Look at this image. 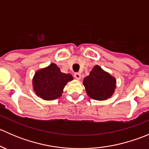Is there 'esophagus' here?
<instances>
[{
  "label": "esophagus",
  "mask_w": 149,
  "mask_h": 149,
  "mask_svg": "<svg viewBox=\"0 0 149 149\" xmlns=\"http://www.w3.org/2000/svg\"><path fill=\"white\" fill-rule=\"evenodd\" d=\"M81 73H74V77L76 78L77 80H80L81 79Z\"/></svg>",
  "instance_id": "obj_1"
}]
</instances>
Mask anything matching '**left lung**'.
I'll list each match as a JSON object with an SVG mask.
<instances>
[{
	"label": "left lung",
	"mask_w": 149,
	"mask_h": 149,
	"mask_svg": "<svg viewBox=\"0 0 149 149\" xmlns=\"http://www.w3.org/2000/svg\"><path fill=\"white\" fill-rule=\"evenodd\" d=\"M116 83L115 78L98 65L93 68L83 81L87 95L98 101L110 98L115 92Z\"/></svg>",
	"instance_id": "obj_1"
}]
</instances>
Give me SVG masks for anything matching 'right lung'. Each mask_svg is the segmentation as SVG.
Masks as SVG:
<instances>
[{"instance_id":"1","label":"right lung","mask_w":149,"mask_h":149,"mask_svg":"<svg viewBox=\"0 0 149 149\" xmlns=\"http://www.w3.org/2000/svg\"><path fill=\"white\" fill-rule=\"evenodd\" d=\"M72 80L70 73H62L56 64L51 63L36 71L32 79L33 90L42 100H56L62 96L64 87Z\"/></svg>"}]
</instances>
